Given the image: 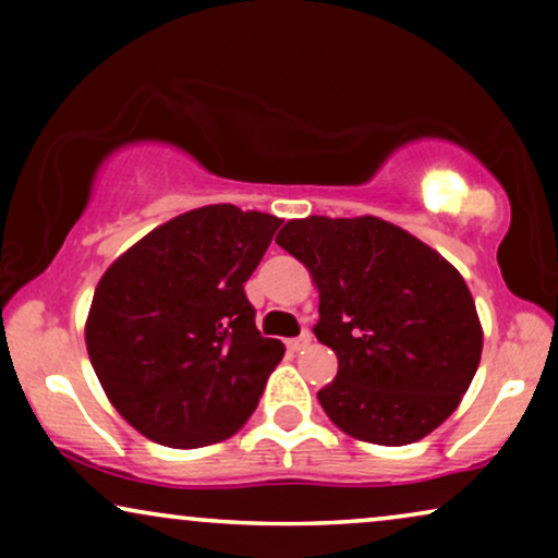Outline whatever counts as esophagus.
<instances>
[{
    "label": "esophagus",
    "mask_w": 558,
    "mask_h": 558,
    "mask_svg": "<svg viewBox=\"0 0 558 558\" xmlns=\"http://www.w3.org/2000/svg\"><path fill=\"white\" fill-rule=\"evenodd\" d=\"M312 342V335L310 332H302L300 338H292V340H287V348L292 350V353H300V350H304Z\"/></svg>",
    "instance_id": "1"
}]
</instances>
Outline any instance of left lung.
Wrapping results in <instances>:
<instances>
[{"mask_svg": "<svg viewBox=\"0 0 558 558\" xmlns=\"http://www.w3.org/2000/svg\"><path fill=\"white\" fill-rule=\"evenodd\" d=\"M277 243L319 292L315 335L338 355L317 399L350 437L401 447L460 407L483 353L475 300L460 271L386 220L310 216Z\"/></svg>", "mask_w": 558, "mask_h": 558, "instance_id": "1", "label": "left lung"}]
</instances>
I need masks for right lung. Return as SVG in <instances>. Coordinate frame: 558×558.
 Returning <instances> with one entry per match:
<instances>
[{"instance_id": "obj_1", "label": "right lung", "mask_w": 558, "mask_h": 558, "mask_svg": "<svg viewBox=\"0 0 558 558\" xmlns=\"http://www.w3.org/2000/svg\"><path fill=\"white\" fill-rule=\"evenodd\" d=\"M281 220L235 205L182 213L121 254L86 323L113 409L157 445L205 447L239 432L284 357L246 296Z\"/></svg>"}]
</instances>
